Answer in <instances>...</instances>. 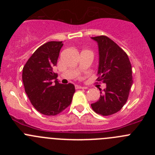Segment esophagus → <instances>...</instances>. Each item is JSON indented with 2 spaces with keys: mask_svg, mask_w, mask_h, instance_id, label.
I'll list each match as a JSON object with an SVG mask.
<instances>
[{
  "mask_svg": "<svg viewBox=\"0 0 155 155\" xmlns=\"http://www.w3.org/2000/svg\"><path fill=\"white\" fill-rule=\"evenodd\" d=\"M75 88H76V89H84V88H86V87H82V86L81 85H75Z\"/></svg>",
  "mask_w": 155,
  "mask_h": 155,
  "instance_id": "obj_1",
  "label": "esophagus"
}]
</instances>
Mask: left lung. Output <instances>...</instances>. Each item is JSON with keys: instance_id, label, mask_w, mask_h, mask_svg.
I'll use <instances>...</instances> for the list:
<instances>
[{"instance_id": "obj_1", "label": "left lung", "mask_w": 155, "mask_h": 155, "mask_svg": "<svg viewBox=\"0 0 155 155\" xmlns=\"http://www.w3.org/2000/svg\"><path fill=\"white\" fill-rule=\"evenodd\" d=\"M98 47V81L105 83L106 87L99 99L91 104L96 113L109 116L117 113L127 102L133 84L132 67L127 53L105 35L91 37Z\"/></svg>"}]
</instances>
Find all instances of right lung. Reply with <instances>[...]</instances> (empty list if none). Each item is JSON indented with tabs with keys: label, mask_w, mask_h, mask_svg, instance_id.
Instances as JSON below:
<instances>
[{
	"label": "right lung",
	"mask_w": 155,
	"mask_h": 155,
	"mask_svg": "<svg viewBox=\"0 0 155 155\" xmlns=\"http://www.w3.org/2000/svg\"><path fill=\"white\" fill-rule=\"evenodd\" d=\"M63 45L56 41L43 44L34 52L22 70L25 93L34 108L46 116H56L64 111L71 103L75 92L73 84H60L53 71Z\"/></svg>",
	"instance_id": "1"
}]
</instances>
